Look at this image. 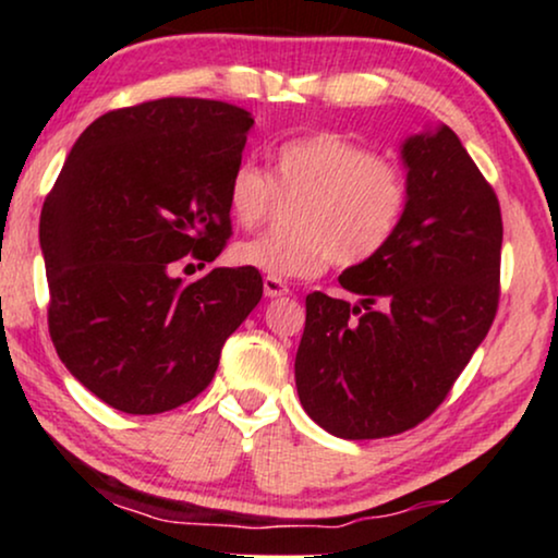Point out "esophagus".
Here are the masks:
<instances>
[{
    "label": "esophagus",
    "instance_id": "1",
    "mask_svg": "<svg viewBox=\"0 0 558 558\" xmlns=\"http://www.w3.org/2000/svg\"><path fill=\"white\" fill-rule=\"evenodd\" d=\"M264 294L269 296V300H277V296L292 294V289H289L284 281H279V279H274V277H264Z\"/></svg>",
    "mask_w": 558,
    "mask_h": 558
}]
</instances>
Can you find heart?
<instances>
[{"label":"heart","mask_w":558,"mask_h":558,"mask_svg":"<svg viewBox=\"0 0 558 558\" xmlns=\"http://www.w3.org/2000/svg\"><path fill=\"white\" fill-rule=\"evenodd\" d=\"M271 165V178L254 162L235 165L226 203L235 223L256 228L271 216L277 195H292L284 228L233 248L235 264L274 279L315 277L332 258L345 269L371 262L407 218V170L348 134L296 136L274 149Z\"/></svg>","instance_id":"b5f03b06"}]
</instances>
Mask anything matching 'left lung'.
I'll list each match as a JSON object with an SVG mask.
<instances>
[{
    "label": "left lung",
    "mask_w": 558,
    "mask_h": 558,
    "mask_svg": "<svg viewBox=\"0 0 558 558\" xmlns=\"http://www.w3.org/2000/svg\"><path fill=\"white\" fill-rule=\"evenodd\" d=\"M411 203L376 258L340 274L361 304L307 296L296 393L325 432L384 439L429 418L500 300V203L449 126L403 142Z\"/></svg>",
    "instance_id": "1"
}]
</instances>
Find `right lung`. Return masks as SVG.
I'll return each instance as SVG.
<instances>
[{
    "instance_id": "add662e5",
    "label": "right lung",
    "mask_w": 558,
    "mask_h": 558,
    "mask_svg": "<svg viewBox=\"0 0 558 558\" xmlns=\"http://www.w3.org/2000/svg\"><path fill=\"white\" fill-rule=\"evenodd\" d=\"M254 119L210 98H155L98 117L45 197L48 330L65 368L111 409L162 414L216 376L264 294L258 269L182 281L231 239L228 178ZM190 266V264H187Z\"/></svg>"
}]
</instances>
